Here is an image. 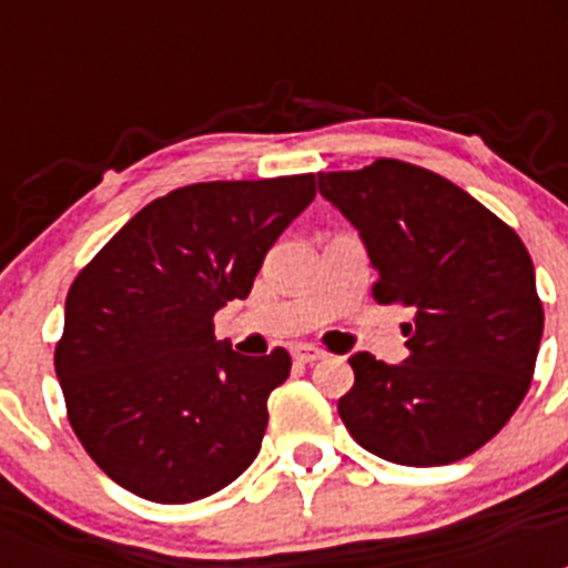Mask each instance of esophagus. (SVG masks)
<instances>
[{
  "label": "esophagus",
  "mask_w": 568,
  "mask_h": 568,
  "mask_svg": "<svg viewBox=\"0 0 568 568\" xmlns=\"http://www.w3.org/2000/svg\"><path fill=\"white\" fill-rule=\"evenodd\" d=\"M293 358L298 361V364H313V361L324 358V353H321L318 346H310V344H295V346H293Z\"/></svg>",
  "instance_id": "1"
}]
</instances>
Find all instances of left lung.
Returning a JSON list of instances; mask_svg holds the SVG:
<instances>
[{"mask_svg":"<svg viewBox=\"0 0 568 568\" xmlns=\"http://www.w3.org/2000/svg\"><path fill=\"white\" fill-rule=\"evenodd\" d=\"M321 195L358 227L373 298L413 310L398 366L358 353L338 415L366 453L444 466L491 440L526 398L544 304L524 241L444 175L398 159L318 173Z\"/></svg>","mask_w":568,"mask_h":568,"instance_id":"8db88e82","label":"left lung"}]
</instances>
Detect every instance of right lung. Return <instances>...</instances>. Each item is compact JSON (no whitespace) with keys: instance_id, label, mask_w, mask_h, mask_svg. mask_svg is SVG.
Segmentation results:
<instances>
[{"instance_id":"obj_1","label":"right lung","mask_w":568,"mask_h":568,"mask_svg":"<svg viewBox=\"0 0 568 568\" xmlns=\"http://www.w3.org/2000/svg\"><path fill=\"white\" fill-rule=\"evenodd\" d=\"M315 175L187 184L142 207L73 278L57 341L68 420L99 469L139 498L190 504L261 449L287 349L244 358L213 315L247 298Z\"/></svg>"}]
</instances>
